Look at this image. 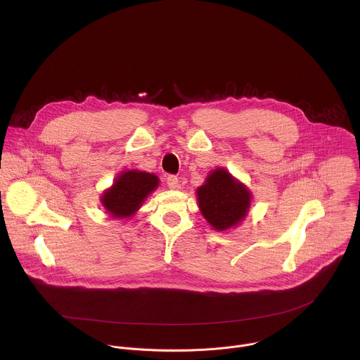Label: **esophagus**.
<instances>
[{"label": "esophagus", "mask_w": 360, "mask_h": 360, "mask_svg": "<svg viewBox=\"0 0 360 360\" xmlns=\"http://www.w3.org/2000/svg\"><path fill=\"white\" fill-rule=\"evenodd\" d=\"M166 183H167L169 188H172V190H176V188H179V187H180V184H179V179H177L176 176H167Z\"/></svg>", "instance_id": "34e87169"}]
</instances>
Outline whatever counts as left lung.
Here are the masks:
<instances>
[{
  "label": "left lung",
  "mask_w": 360,
  "mask_h": 360,
  "mask_svg": "<svg viewBox=\"0 0 360 360\" xmlns=\"http://www.w3.org/2000/svg\"><path fill=\"white\" fill-rule=\"evenodd\" d=\"M198 206L207 223L217 231L229 230L248 213L252 195L226 169L212 170L205 183L197 188Z\"/></svg>",
  "instance_id": "obj_1"
}]
</instances>
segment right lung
<instances>
[{"label": "right lung", "instance_id": "1", "mask_svg": "<svg viewBox=\"0 0 360 360\" xmlns=\"http://www.w3.org/2000/svg\"><path fill=\"white\" fill-rule=\"evenodd\" d=\"M159 184L154 173L140 170L122 172L110 188L103 191L101 204L112 217H131Z\"/></svg>", "mask_w": 360, "mask_h": 360}]
</instances>
